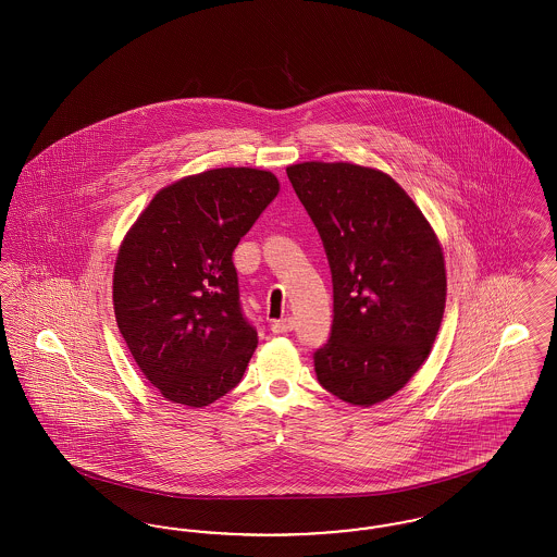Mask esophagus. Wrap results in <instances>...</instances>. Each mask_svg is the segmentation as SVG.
I'll return each instance as SVG.
<instances>
[{"instance_id":"1","label":"esophagus","mask_w":557,"mask_h":557,"mask_svg":"<svg viewBox=\"0 0 557 557\" xmlns=\"http://www.w3.org/2000/svg\"><path fill=\"white\" fill-rule=\"evenodd\" d=\"M292 327H294V319L292 318L275 319L271 323L273 334H288V332H292Z\"/></svg>"}]
</instances>
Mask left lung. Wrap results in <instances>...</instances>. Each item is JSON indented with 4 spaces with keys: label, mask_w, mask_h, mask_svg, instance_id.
Returning <instances> with one entry per match:
<instances>
[{
    "label": "left lung",
    "mask_w": 557,
    "mask_h": 557,
    "mask_svg": "<svg viewBox=\"0 0 557 557\" xmlns=\"http://www.w3.org/2000/svg\"><path fill=\"white\" fill-rule=\"evenodd\" d=\"M332 271L334 319L315 350L319 384L350 405L380 403L424 363L438 334L443 248L393 177L350 162L286 169Z\"/></svg>",
    "instance_id": "8db88e82"
}]
</instances>
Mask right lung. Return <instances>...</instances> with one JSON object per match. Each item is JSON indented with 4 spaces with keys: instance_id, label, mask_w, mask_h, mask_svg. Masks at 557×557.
<instances>
[{
    "instance_id": "obj_1",
    "label": "right lung",
    "mask_w": 557,
    "mask_h": 557,
    "mask_svg": "<svg viewBox=\"0 0 557 557\" xmlns=\"http://www.w3.org/2000/svg\"><path fill=\"white\" fill-rule=\"evenodd\" d=\"M277 191L269 171H205L160 189L123 242L116 325L162 397L205 407L238 386L257 330L232 255Z\"/></svg>"
}]
</instances>
